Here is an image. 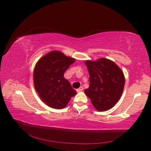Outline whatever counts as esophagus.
Returning <instances> with one entry per match:
<instances>
[{
	"instance_id": "obj_1",
	"label": "esophagus",
	"mask_w": 151,
	"mask_h": 151,
	"mask_svg": "<svg viewBox=\"0 0 151 151\" xmlns=\"http://www.w3.org/2000/svg\"><path fill=\"white\" fill-rule=\"evenodd\" d=\"M83 90V87L82 86H80V87L79 88V89H77L76 91H77V92H80V91H81Z\"/></svg>"
}]
</instances>
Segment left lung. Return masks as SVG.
<instances>
[{"mask_svg":"<svg viewBox=\"0 0 151 151\" xmlns=\"http://www.w3.org/2000/svg\"><path fill=\"white\" fill-rule=\"evenodd\" d=\"M89 74V86L84 90L91 104L99 111L111 109L120 99L125 77L115 62L106 58L86 60Z\"/></svg>","mask_w":151,"mask_h":151,"instance_id":"obj_1","label":"left lung"}]
</instances>
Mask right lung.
<instances>
[{
	"label": "right lung",
	"instance_id": "obj_1",
	"mask_svg": "<svg viewBox=\"0 0 151 151\" xmlns=\"http://www.w3.org/2000/svg\"><path fill=\"white\" fill-rule=\"evenodd\" d=\"M75 62L62 52L52 50L42 56L34 68V86L40 98L51 108H65L77 93L64 77L65 71Z\"/></svg>",
	"mask_w": 151,
	"mask_h": 151
}]
</instances>
